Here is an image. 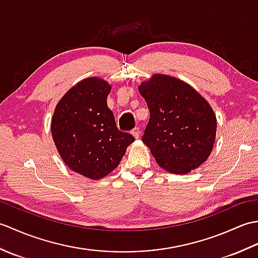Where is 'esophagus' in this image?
Instances as JSON below:
<instances>
[{
    "label": "esophagus",
    "mask_w": 258,
    "mask_h": 258,
    "mask_svg": "<svg viewBox=\"0 0 258 258\" xmlns=\"http://www.w3.org/2000/svg\"><path fill=\"white\" fill-rule=\"evenodd\" d=\"M132 134L134 135V138H135V139H139V136H140V134H141V130H140V127H135V128H133V130H132Z\"/></svg>",
    "instance_id": "esophagus-1"
}]
</instances>
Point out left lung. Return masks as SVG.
<instances>
[{
    "label": "left lung",
    "mask_w": 258,
    "mask_h": 258,
    "mask_svg": "<svg viewBox=\"0 0 258 258\" xmlns=\"http://www.w3.org/2000/svg\"><path fill=\"white\" fill-rule=\"evenodd\" d=\"M139 91L150 109L142 141L158 165L186 174L210 156L216 135L212 107L193 87L172 76L155 74Z\"/></svg>",
    "instance_id": "left-lung-1"
}]
</instances>
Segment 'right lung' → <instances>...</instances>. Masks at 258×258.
Listing matches in <instances>:
<instances>
[{
    "label": "right lung",
    "instance_id": "obj_1",
    "mask_svg": "<svg viewBox=\"0 0 258 258\" xmlns=\"http://www.w3.org/2000/svg\"><path fill=\"white\" fill-rule=\"evenodd\" d=\"M109 91L101 79L81 81L58 102L52 118L53 141L64 163L92 179L116 168L135 140L117 128L106 103Z\"/></svg>",
    "mask_w": 258,
    "mask_h": 258
}]
</instances>
